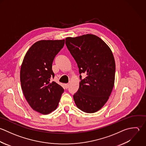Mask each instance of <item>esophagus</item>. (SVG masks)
<instances>
[{
    "instance_id": "1",
    "label": "esophagus",
    "mask_w": 146,
    "mask_h": 146,
    "mask_svg": "<svg viewBox=\"0 0 146 146\" xmlns=\"http://www.w3.org/2000/svg\"><path fill=\"white\" fill-rule=\"evenodd\" d=\"M69 86V84H65V87H66V88H68Z\"/></svg>"
}]
</instances>
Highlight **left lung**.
<instances>
[{
    "label": "left lung",
    "mask_w": 146,
    "mask_h": 146,
    "mask_svg": "<svg viewBox=\"0 0 146 146\" xmlns=\"http://www.w3.org/2000/svg\"><path fill=\"white\" fill-rule=\"evenodd\" d=\"M65 44L76 61L79 73L86 74L73 95L77 108L88 113L100 110L109 100L114 85L115 63L109 46L98 36L87 34L66 37Z\"/></svg>",
    "instance_id": "obj_1"
}]
</instances>
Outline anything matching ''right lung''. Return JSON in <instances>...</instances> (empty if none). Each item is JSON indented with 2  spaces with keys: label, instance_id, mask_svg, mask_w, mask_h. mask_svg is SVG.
<instances>
[{
  "label": "right lung",
  "instance_id": "add662e5",
  "mask_svg": "<svg viewBox=\"0 0 146 146\" xmlns=\"http://www.w3.org/2000/svg\"><path fill=\"white\" fill-rule=\"evenodd\" d=\"M65 40H40L26 53L20 69L24 96L34 110L48 114L56 109L64 89L51 81L54 74L52 63L63 48Z\"/></svg>",
  "mask_w": 146,
  "mask_h": 146
}]
</instances>
